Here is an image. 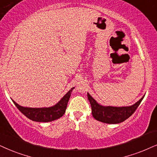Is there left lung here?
I'll return each instance as SVG.
<instances>
[{"mask_svg":"<svg viewBox=\"0 0 157 157\" xmlns=\"http://www.w3.org/2000/svg\"><path fill=\"white\" fill-rule=\"evenodd\" d=\"M144 97L143 96L136 104L130 106H104L98 104L88 93V98L91 105L93 117L96 120L107 124H117L126 120L137 109Z\"/></svg>","mask_w":157,"mask_h":157,"instance_id":"left-lung-1","label":"left lung"}]
</instances>
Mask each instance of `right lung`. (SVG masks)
<instances>
[{
	"label": "right lung",
	"instance_id": "1",
	"mask_svg": "<svg viewBox=\"0 0 157 157\" xmlns=\"http://www.w3.org/2000/svg\"><path fill=\"white\" fill-rule=\"evenodd\" d=\"M72 88L54 106L51 107H44V108H29L19 106L14 101L13 104L17 107V109L25 115L29 120L40 122H48L59 119L64 115L66 111L67 103L70 98L71 93L73 89Z\"/></svg>",
	"mask_w": 157,
	"mask_h": 157
}]
</instances>
